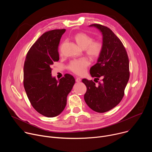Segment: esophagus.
<instances>
[{"mask_svg":"<svg viewBox=\"0 0 152 152\" xmlns=\"http://www.w3.org/2000/svg\"><path fill=\"white\" fill-rule=\"evenodd\" d=\"M76 82H81V79L79 78V77H77V78L76 79Z\"/></svg>","mask_w":152,"mask_h":152,"instance_id":"obj_1","label":"esophagus"}]
</instances>
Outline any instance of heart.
<instances>
[{"label": "heart", "instance_id": "b5f03b06", "mask_svg": "<svg viewBox=\"0 0 152 152\" xmlns=\"http://www.w3.org/2000/svg\"><path fill=\"white\" fill-rule=\"evenodd\" d=\"M77 45L82 49H85L86 53L93 58H98L103 50V43L99 40L93 41V38L85 33L79 32L74 36ZM90 62L86 58L72 60L69 65V69L78 75H82L86 72Z\"/></svg>", "mask_w": 152, "mask_h": 152}]
</instances>
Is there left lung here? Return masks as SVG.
Listing matches in <instances>:
<instances>
[{"label": "left lung", "mask_w": 152, "mask_h": 152, "mask_svg": "<svg viewBox=\"0 0 152 152\" xmlns=\"http://www.w3.org/2000/svg\"><path fill=\"white\" fill-rule=\"evenodd\" d=\"M89 26L98 29L102 34V52L90 70L94 80H102L96 85L93 80L82 79L86 86L84 100L91 110L103 113L122 100L129 79V62L123 43L110 28L99 24Z\"/></svg>", "instance_id": "left-lung-1"}]
</instances>
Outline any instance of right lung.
Wrapping results in <instances>:
<instances>
[{
    "instance_id": "obj_1",
    "label": "right lung",
    "mask_w": 152,
    "mask_h": 152,
    "mask_svg": "<svg viewBox=\"0 0 152 152\" xmlns=\"http://www.w3.org/2000/svg\"><path fill=\"white\" fill-rule=\"evenodd\" d=\"M66 29L43 34L28 51L24 64L23 85L34 109L47 117L59 115L67 104V97L75 79L70 75L57 80L52 76L51 65L59 59L58 46Z\"/></svg>"
}]
</instances>
